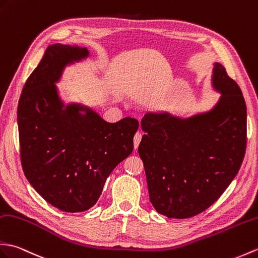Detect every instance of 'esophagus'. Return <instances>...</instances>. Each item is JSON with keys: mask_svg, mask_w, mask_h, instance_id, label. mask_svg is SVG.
Returning a JSON list of instances; mask_svg holds the SVG:
<instances>
[{"mask_svg": "<svg viewBox=\"0 0 258 258\" xmlns=\"http://www.w3.org/2000/svg\"><path fill=\"white\" fill-rule=\"evenodd\" d=\"M141 140H142V134L139 132V133H136L134 136V148L135 149H137V147H139Z\"/></svg>", "mask_w": 258, "mask_h": 258, "instance_id": "1", "label": "esophagus"}]
</instances>
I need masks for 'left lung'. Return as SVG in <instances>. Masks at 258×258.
Segmentation results:
<instances>
[{
  "label": "left lung",
  "instance_id": "1",
  "mask_svg": "<svg viewBox=\"0 0 258 258\" xmlns=\"http://www.w3.org/2000/svg\"><path fill=\"white\" fill-rule=\"evenodd\" d=\"M212 88L221 97L210 111L189 117L149 112L139 154L149 200L167 218L203 212L235 178L246 149V104L237 83L214 62Z\"/></svg>",
  "mask_w": 258,
  "mask_h": 258
}]
</instances>
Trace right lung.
<instances>
[{
    "label": "right lung",
    "mask_w": 258,
    "mask_h": 258,
    "mask_svg": "<svg viewBox=\"0 0 258 258\" xmlns=\"http://www.w3.org/2000/svg\"><path fill=\"white\" fill-rule=\"evenodd\" d=\"M87 48L50 45L23 88L17 107L21 161L33 188L64 212L93 207L106 178L133 152L139 121H104L80 103L64 105L56 83Z\"/></svg>",
    "instance_id": "add662e5"
}]
</instances>
